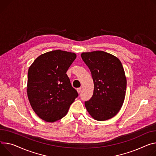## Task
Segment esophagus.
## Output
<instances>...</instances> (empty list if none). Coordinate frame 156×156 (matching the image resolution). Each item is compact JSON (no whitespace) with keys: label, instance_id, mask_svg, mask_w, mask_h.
Masks as SVG:
<instances>
[{"label":"esophagus","instance_id":"esophagus-1","mask_svg":"<svg viewBox=\"0 0 156 156\" xmlns=\"http://www.w3.org/2000/svg\"><path fill=\"white\" fill-rule=\"evenodd\" d=\"M77 92H78V93H80L81 92V88H77Z\"/></svg>","mask_w":156,"mask_h":156}]
</instances>
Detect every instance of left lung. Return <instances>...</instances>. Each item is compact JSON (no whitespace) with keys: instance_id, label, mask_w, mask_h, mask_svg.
<instances>
[{"instance_id":"left-lung-1","label":"left lung","mask_w":156,"mask_h":156,"mask_svg":"<svg viewBox=\"0 0 156 156\" xmlns=\"http://www.w3.org/2000/svg\"><path fill=\"white\" fill-rule=\"evenodd\" d=\"M81 56L90 68L94 82L93 94L84 105L91 116L106 121L116 116L126 91V78L121 61L103 51L83 52Z\"/></svg>"}]
</instances>
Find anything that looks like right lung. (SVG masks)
Returning <instances> with one entry per match:
<instances>
[{"mask_svg":"<svg viewBox=\"0 0 156 156\" xmlns=\"http://www.w3.org/2000/svg\"><path fill=\"white\" fill-rule=\"evenodd\" d=\"M76 57L75 53L53 50L38 56L29 68L28 98L36 115L46 122L63 118L78 95L66 73Z\"/></svg>","mask_w":156,"mask_h":156,"instance_id":"1","label":"right lung"}]
</instances>
